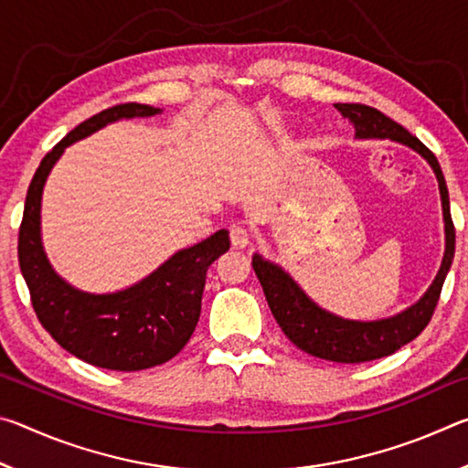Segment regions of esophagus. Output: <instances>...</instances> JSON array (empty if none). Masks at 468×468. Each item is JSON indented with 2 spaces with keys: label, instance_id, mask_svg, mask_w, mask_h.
Here are the masks:
<instances>
[{
  "label": "esophagus",
  "instance_id": "34e87169",
  "mask_svg": "<svg viewBox=\"0 0 468 468\" xmlns=\"http://www.w3.org/2000/svg\"><path fill=\"white\" fill-rule=\"evenodd\" d=\"M229 237H231V245L235 250H243L250 245V229L241 223L229 227Z\"/></svg>",
  "mask_w": 468,
  "mask_h": 468
}]
</instances>
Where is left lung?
Here are the masks:
<instances>
[{
  "instance_id": "1",
  "label": "left lung",
  "mask_w": 468,
  "mask_h": 468,
  "mask_svg": "<svg viewBox=\"0 0 468 468\" xmlns=\"http://www.w3.org/2000/svg\"><path fill=\"white\" fill-rule=\"evenodd\" d=\"M335 107L353 122L357 138H390L402 142V144L417 150L431 165L440 184L443 223H446V253H443L438 276H435L430 291L415 305H410L407 312L388 320L353 322L324 312L297 287V282L282 268L268 262L258 253L253 256L251 266L256 271L260 284H262L274 320L279 322V326L292 345L299 346L301 351L314 355V357L326 361L363 363L388 357V355L399 351L400 346H405L421 335L427 324H430L435 305H438L443 281H446L450 264H452L456 231L452 217H450L446 179H443L438 158L431 150L421 140L415 138L413 133L402 128L400 123L392 122L390 117H386L382 111L374 107L361 105V102H336Z\"/></svg>"
}]
</instances>
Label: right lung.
Returning a JSON list of instances; mask_svg holds the SVG:
<instances>
[{"instance_id": "add662e5", "label": "right lung", "mask_w": 468, "mask_h": 468, "mask_svg": "<svg viewBox=\"0 0 468 468\" xmlns=\"http://www.w3.org/2000/svg\"><path fill=\"white\" fill-rule=\"evenodd\" d=\"M161 109L123 102L109 107L58 142L38 165L28 186L18 233V262L35 314L59 346L90 366L140 371L169 361L194 335L202 310L206 272L229 250L220 229L194 248L181 250L133 287L90 295L61 281L41 245V196L45 179L66 146L123 117H148Z\"/></svg>"}]
</instances>
